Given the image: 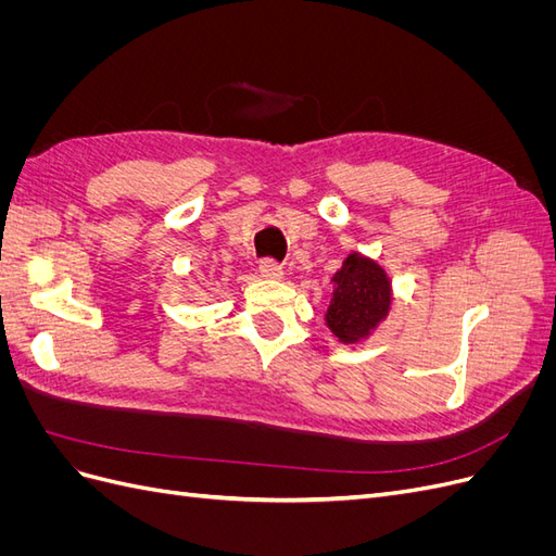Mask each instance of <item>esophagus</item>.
I'll use <instances>...</instances> for the list:
<instances>
[{"mask_svg":"<svg viewBox=\"0 0 556 556\" xmlns=\"http://www.w3.org/2000/svg\"><path fill=\"white\" fill-rule=\"evenodd\" d=\"M260 274H262L264 278H271V280H276V278H280V276H282V266H280L276 260L266 257V260H262V262H260Z\"/></svg>","mask_w":556,"mask_h":556,"instance_id":"obj_1","label":"esophagus"}]
</instances>
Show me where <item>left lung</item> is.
<instances>
[{"label": "left lung", "instance_id": "8db88e82", "mask_svg": "<svg viewBox=\"0 0 556 556\" xmlns=\"http://www.w3.org/2000/svg\"><path fill=\"white\" fill-rule=\"evenodd\" d=\"M333 282L327 325L343 343H355L371 333L390 311V278L376 262L350 255Z\"/></svg>", "mask_w": 556, "mask_h": 556}]
</instances>
